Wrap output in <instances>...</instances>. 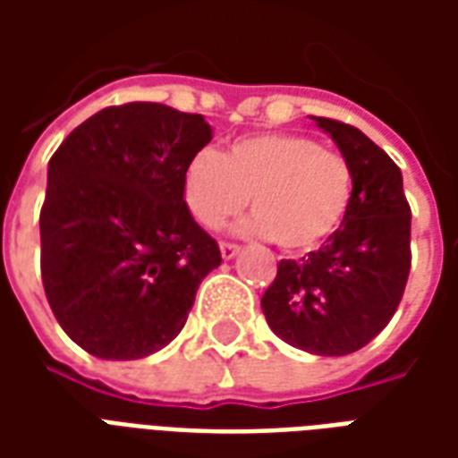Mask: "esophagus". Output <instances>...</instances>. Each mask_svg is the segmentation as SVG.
<instances>
[{
    "label": "esophagus",
    "mask_w": 458,
    "mask_h": 458,
    "mask_svg": "<svg viewBox=\"0 0 458 458\" xmlns=\"http://www.w3.org/2000/svg\"><path fill=\"white\" fill-rule=\"evenodd\" d=\"M238 252L240 245H235V242H220V255H223V259H233Z\"/></svg>",
    "instance_id": "1"
}]
</instances>
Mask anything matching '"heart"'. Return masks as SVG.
Returning <instances> with one entry per match:
<instances>
[{
	"mask_svg": "<svg viewBox=\"0 0 458 458\" xmlns=\"http://www.w3.org/2000/svg\"><path fill=\"white\" fill-rule=\"evenodd\" d=\"M353 169L344 154L287 131L233 140L223 154L199 151L183 174V200L203 228H220L242 208L252 235L282 250H311L334 235L353 200Z\"/></svg>",
	"mask_w": 458,
	"mask_h": 458,
	"instance_id": "b5f03b06",
	"label": "heart"
}]
</instances>
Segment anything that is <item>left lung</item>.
I'll use <instances>...</instances> for the list:
<instances>
[{"label": "left lung", "instance_id": "1", "mask_svg": "<svg viewBox=\"0 0 458 458\" xmlns=\"http://www.w3.org/2000/svg\"><path fill=\"white\" fill-rule=\"evenodd\" d=\"M353 169V200L341 228L301 259H282L262 294L269 328L314 355H348L393 318L410 275V203L403 174L363 131L311 117Z\"/></svg>", "mask_w": 458, "mask_h": 458}]
</instances>
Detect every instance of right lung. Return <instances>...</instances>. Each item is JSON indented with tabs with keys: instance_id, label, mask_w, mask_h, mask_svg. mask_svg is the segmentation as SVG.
<instances>
[{
	"instance_id": "add662e5",
	"label": "right lung",
	"mask_w": 458,
	"mask_h": 458,
	"mask_svg": "<svg viewBox=\"0 0 458 458\" xmlns=\"http://www.w3.org/2000/svg\"><path fill=\"white\" fill-rule=\"evenodd\" d=\"M210 137L203 114L114 105L48 161L41 279L55 321L90 355L137 360L169 345L220 265L183 200L186 166Z\"/></svg>"
}]
</instances>
